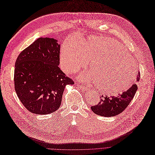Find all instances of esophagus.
<instances>
[{
  "mask_svg": "<svg viewBox=\"0 0 155 155\" xmlns=\"http://www.w3.org/2000/svg\"><path fill=\"white\" fill-rule=\"evenodd\" d=\"M78 87L79 89H80L82 91H88V88L86 87H84L83 85H78Z\"/></svg>",
  "mask_w": 155,
  "mask_h": 155,
  "instance_id": "34e87169",
  "label": "esophagus"
}]
</instances>
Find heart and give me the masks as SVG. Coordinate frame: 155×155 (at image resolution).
<instances>
[{
  "label": "heart",
  "mask_w": 155,
  "mask_h": 155,
  "mask_svg": "<svg viewBox=\"0 0 155 155\" xmlns=\"http://www.w3.org/2000/svg\"><path fill=\"white\" fill-rule=\"evenodd\" d=\"M91 61L92 71L82 73L84 82L95 80L97 88L103 93L117 94L132 85L137 68L134 60L127 54L121 44L112 38L92 36L79 44L66 40L60 51L62 69L74 73Z\"/></svg>",
  "instance_id": "heart-1"
}]
</instances>
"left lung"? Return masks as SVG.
<instances>
[{
    "label": "left lung",
    "mask_w": 155,
    "mask_h": 155,
    "mask_svg": "<svg viewBox=\"0 0 155 155\" xmlns=\"http://www.w3.org/2000/svg\"><path fill=\"white\" fill-rule=\"evenodd\" d=\"M139 79L140 73L138 72L136 77V82H139ZM137 90V84H134L126 91L119 94L117 97H109L105 96L103 97V96H101V99H100L98 104L91 106V110L96 115L102 117L116 116L125 110L135 96Z\"/></svg>",
    "instance_id": "1"
}]
</instances>
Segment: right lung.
I'll return each instance as SVG.
<instances>
[{
	"mask_svg": "<svg viewBox=\"0 0 155 155\" xmlns=\"http://www.w3.org/2000/svg\"><path fill=\"white\" fill-rule=\"evenodd\" d=\"M60 44L39 38L19 54L15 63V89L31 113L47 115L60 107L64 88L73 81L59 68Z\"/></svg>",
	"mask_w": 155,
	"mask_h": 155,
	"instance_id": "right-lung-1",
	"label": "right lung"
}]
</instances>
